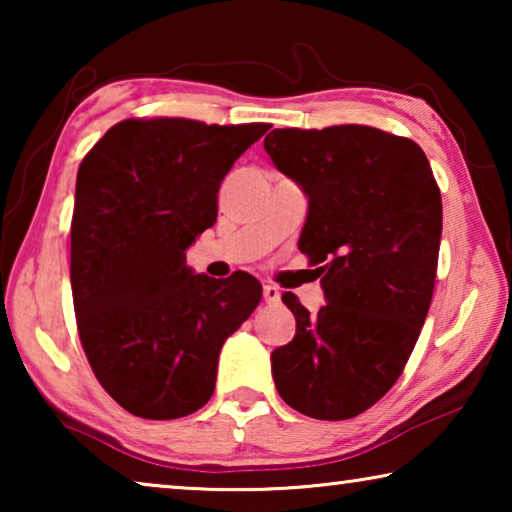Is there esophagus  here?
<instances>
[{
  "mask_svg": "<svg viewBox=\"0 0 512 512\" xmlns=\"http://www.w3.org/2000/svg\"><path fill=\"white\" fill-rule=\"evenodd\" d=\"M264 300L268 302V305L280 302V289L273 287V284H264Z\"/></svg>",
  "mask_w": 512,
  "mask_h": 512,
  "instance_id": "esophagus-1",
  "label": "esophagus"
}]
</instances>
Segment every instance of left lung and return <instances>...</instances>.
<instances>
[{
  "label": "left lung",
  "instance_id": "8db88e82",
  "mask_svg": "<svg viewBox=\"0 0 512 512\" xmlns=\"http://www.w3.org/2000/svg\"><path fill=\"white\" fill-rule=\"evenodd\" d=\"M264 149L302 187L298 248L318 264L325 307L293 293V341L273 350L275 388L316 420H348L402 375L436 282L443 203L418 144L370 126L275 128Z\"/></svg>",
  "mask_w": 512,
  "mask_h": 512
}]
</instances>
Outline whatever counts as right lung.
Returning a JSON list of instances; mask_svg holds the SVG:
<instances>
[{"label": "right lung", "mask_w": 512, "mask_h": 512, "mask_svg": "<svg viewBox=\"0 0 512 512\" xmlns=\"http://www.w3.org/2000/svg\"><path fill=\"white\" fill-rule=\"evenodd\" d=\"M268 124L126 119L85 155L72 216V296L99 384L128 413L176 420L207 404L225 339L262 300L253 275L214 280L185 250Z\"/></svg>", "instance_id": "right-lung-1"}]
</instances>
